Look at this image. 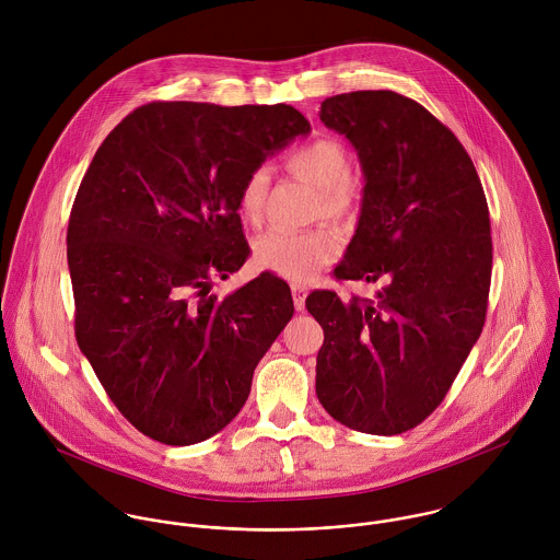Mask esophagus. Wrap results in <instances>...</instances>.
Listing matches in <instances>:
<instances>
[{"label":"esophagus","mask_w":560,"mask_h":560,"mask_svg":"<svg viewBox=\"0 0 560 560\" xmlns=\"http://www.w3.org/2000/svg\"><path fill=\"white\" fill-rule=\"evenodd\" d=\"M306 295H308V289L302 287V284H293V304L298 311H304L306 308Z\"/></svg>","instance_id":"esophagus-1"}]
</instances>
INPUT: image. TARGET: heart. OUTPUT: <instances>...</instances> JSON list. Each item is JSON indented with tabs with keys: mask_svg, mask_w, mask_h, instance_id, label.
Returning <instances> with one entry per match:
<instances>
[{
	"mask_svg": "<svg viewBox=\"0 0 560 560\" xmlns=\"http://www.w3.org/2000/svg\"><path fill=\"white\" fill-rule=\"evenodd\" d=\"M287 167L315 189H319L320 209L327 218L342 220L355 211L358 187L351 180V161L347 149L334 138H317L300 144L287 155ZM269 167L256 165L240 187V209L245 220L260 222L269 189ZM338 237L331 231H287L271 229L254 243L258 267L293 282L311 280L320 267L338 254Z\"/></svg>",
	"mask_w": 560,
	"mask_h": 560,
	"instance_id": "heart-1",
	"label": "heart"
}]
</instances>
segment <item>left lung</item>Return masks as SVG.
<instances>
[{
	"label": "left lung",
	"mask_w": 560,
	"mask_h": 560,
	"mask_svg": "<svg viewBox=\"0 0 560 560\" xmlns=\"http://www.w3.org/2000/svg\"><path fill=\"white\" fill-rule=\"evenodd\" d=\"M319 118L364 172L338 280L382 282L373 300L313 291L323 327L317 397L340 424L397 435L451 390L479 340L491 282L489 209L477 167L420 103L393 90L329 96Z\"/></svg>",
	"instance_id": "obj_1"
}]
</instances>
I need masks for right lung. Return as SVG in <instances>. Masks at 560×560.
Returning <instances> with one entry per match:
<instances>
[{"label": "right lung", "mask_w": 560, "mask_h": 560, "mask_svg": "<svg viewBox=\"0 0 560 560\" xmlns=\"http://www.w3.org/2000/svg\"><path fill=\"white\" fill-rule=\"evenodd\" d=\"M308 131L284 103L155 101L83 174L67 235L78 345L120 413L161 444L222 431L293 317L289 284L269 271L222 300L209 291L249 254L241 183Z\"/></svg>", "instance_id": "right-lung-1"}]
</instances>
